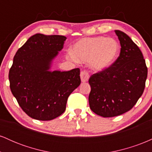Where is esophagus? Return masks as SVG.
<instances>
[{"mask_svg": "<svg viewBox=\"0 0 152 152\" xmlns=\"http://www.w3.org/2000/svg\"><path fill=\"white\" fill-rule=\"evenodd\" d=\"M80 76H81L82 82L88 81V78H89V74H88V73L86 71H82L81 74H80Z\"/></svg>", "mask_w": 152, "mask_h": 152, "instance_id": "obj_1", "label": "esophagus"}]
</instances>
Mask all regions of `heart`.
Masks as SVG:
<instances>
[{"label": "heart", "mask_w": 152, "mask_h": 152, "mask_svg": "<svg viewBox=\"0 0 152 152\" xmlns=\"http://www.w3.org/2000/svg\"><path fill=\"white\" fill-rule=\"evenodd\" d=\"M118 53L119 45L116 40L104 36H94L78 41L68 57L73 61H88L94 69L102 70L116 60Z\"/></svg>", "instance_id": "heart-1"}]
</instances>
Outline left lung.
<instances>
[{
  "label": "left lung",
  "instance_id": "1",
  "mask_svg": "<svg viewBox=\"0 0 152 152\" xmlns=\"http://www.w3.org/2000/svg\"><path fill=\"white\" fill-rule=\"evenodd\" d=\"M121 44L118 57L111 65L88 79L89 106L103 117H114L132 109L142 96L147 67L139 47L129 36L115 31Z\"/></svg>",
  "mask_w": 152,
  "mask_h": 152
}]
</instances>
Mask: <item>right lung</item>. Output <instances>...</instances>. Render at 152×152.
<instances>
[{
	"label": "right lung",
	"instance_id": "right-lung-1",
	"mask_svg": "<svg viewBox=\"0 0 152 152\" xmlns=\"http://www.w3.org/2000/svg\"><path fill=\"white\" fill-rule=\"evenodd\" d=\"M66 37L36 34L17 50L9 70L10 88L28 116L50 121L65 111L69 95L81 83L80 69L48 71Z\"/></svg>",
	"mask_w": 152,
	"mask_h": 152
}]
</instances>
